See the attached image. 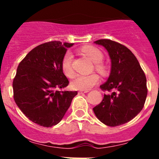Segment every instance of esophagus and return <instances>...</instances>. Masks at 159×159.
<instances>
[{
	"mask_svg": "<svg viewBox=\"0 0 159 159\" xmlns=\"http://www.w3.org/2000/svg\"><path fill=\"white\" fill-rule=\"evenodd\" d=\"M89 91H83V90H80V91H79V93L80 94H82V93H87V92H88Z\"/></svg>",
	"mask_w": 159,
	"mask_h": 159,
	"instance_id": "1",
	"label": "esophagus"
}]
</instances>
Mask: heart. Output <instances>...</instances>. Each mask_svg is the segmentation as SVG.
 I'll use <instances>...</instances> for the list:
<instances>
[{
	"label": "heart",
	"mask_w": 159,
	"mask_h": 159,
	"mask_svg": "<svg viewBox=\"0 0 159 159\" xmlns=\"http://www.w3.org/2000/svg\"><path fill=\"white\" fill-rule=\"evenodd\" d=\"M81 51L84 55H86L92 62L95 63L96 70L100 72H104L105 67L101 64L102 59H103V55L99 49L93 47V46H85L81 48ZM72 59L73 55L71 52H67L63 57L61 67H62L64 73L67 76H71L73 75V69L72 66H71ZM99 81V75L95 73H91L88 75L79 74L73 78L71 84V87L75 89L88 91L90 88H92L94 85H95Z\"/></svg>",
	"instance_id": "obj_1"
}]
</instances>
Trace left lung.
Listing matches in <instances>:
<instances>
[{"mask_svg": "<svg viewBox=\"0 0 159 159\" xmlns=\"http://www.w3.org/2000/svg\"><path fill=\"white\" fill-rule=\"evenodd\" d=\"M94 43L106 48L111 64L110 75L100 88L113 92L104 95L93 111L107 126L124 124L143 108L147 95V78L134 55L127 47L107 39Z\"/></svg>", "mask_w": 159, "mask_h": 159, "instance_id": "left-lung-1", "label": "left lung"}]
</instances>
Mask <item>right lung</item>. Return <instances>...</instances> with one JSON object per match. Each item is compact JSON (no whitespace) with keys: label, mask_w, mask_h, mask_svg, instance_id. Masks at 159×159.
Returning a JSON list of instances; mask_svg holds the SVG:
<instances>
[{"label":"right lung","mask_w":159,"mask_h":159,"mask_svg":"<svg viewBox=\"0 0 159 159\" xmlns=\"http://www.w3.org/2000/svg\"><path fill=\"white\" fill-rule=\"evenodd\" d=\"M74 43L51 41L29 52L18 65L12 83L14 100L25 116L42 127L60 123L77 92L59 91L69 81L61 63Z\"/></svg>","instance_id":"1"}]
</instances>
